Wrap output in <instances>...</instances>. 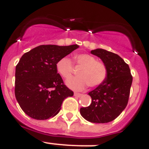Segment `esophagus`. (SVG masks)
Segmentation results:
<instances>
[{"label":"esophagus","instance_id":"esophagus-1","mask_svg":"<svg viewBox=\"0 0 149 149\" xmlns=\"http://www.w3.org/2000/svg\"><path fill=\"white\" fill-rule=\"evenodd\" d=\"M74 95L75 96V97H81L82 94H79V93H76V92H74Z\"/></svg>","mask_w":149,"mask_h":149}]
</instances>
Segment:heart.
<instances>
[{"mask_svg":"<svg viewBox=\"0 0 149 149\" xmlns=\"http://www.w3.org/2000/svg\"><path fill=\"white\" fill-rule=\"evenodd\" d=\"M74 64L80 68L77 77L67 81L66 84L71 89L81 91L88 85L97 87L104 81L107 76V70L102 62L89 54H78L74 57ZM56 69L61 77L68 79L74 72L73 63L69 58L63 57L58 61Z\"/></svg>","mask_w":149,"mask_h":149,"instance_id":"obj_1","label":"heart"}]
</instances>
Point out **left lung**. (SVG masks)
<instances>
[{
    "instance_id": "left-lung-1",
    "label": "left lung",
    "mask_w": 149,
    "mask_h": 149,
    "mask_svg": "<svg viewBox=\"0 0 149 149\" xmlns=\"http://www.w3.org/2000/svg\"><path fill=\"white\" fill-rule=\"evenodd\" d=\"M91 52L104 62L107 76L100 85L88 93L91 104L81 108L80 113L91 123H107L115 120L127 106L132 77L129 65L116 54L102 49Z\"/></svg>"
}]
</instances>
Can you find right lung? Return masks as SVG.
<instances>
[{
	"instance_id": "1",
	"label": "right lung",
	"mask_w": 149,
	"mask_h": 149,
	"mask_svg": "<svg viewBox=\"0 0 149 149\" xmlns=\"http://www.w3.org/2000/svg\"><path fill=\"white\" fill-rule=\"evenodd\" d=\"M77 48V45H42L20 58L16 66L14 91L26 115L39 120L54 117L64 100L74 95L64 84L56 64Z\"/></svg>"
}]
</instances>
